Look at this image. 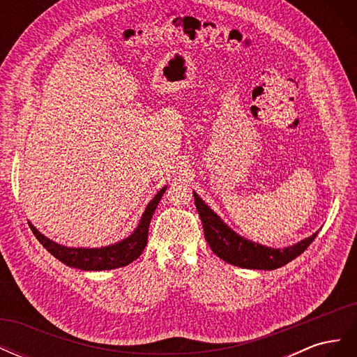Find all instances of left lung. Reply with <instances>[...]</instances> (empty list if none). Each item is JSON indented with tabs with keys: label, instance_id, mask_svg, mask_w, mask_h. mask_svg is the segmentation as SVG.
<instances>
[{
	"label": "left lung",
	"instance_id": "obj_1",
	"mask_svg": "<svg viewBox=\"0 0 357 357\" xmlns=\"http://www.w3.org/2000/svg\"><path fill=\"white\" fill-rule=\"evenodd\" d=\"M195 205L202 222L204 235L214 255H218L225 262L235 266L248 269H277L294 261L301 253L307 250V247L314 241L319 232L312 234L308 238L302 240L294 245L284 248H271L259 243H253L244 238L235 231H232L218 214H215L207 204H205L193 192Z\"/></svg>",
	"mask_w": 357,
	"mask_h": 357
}]
</instances>
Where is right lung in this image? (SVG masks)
<instances>
[{
    "instance_id": "1",
    "label": "right lung",
    "mask_w": 357,
    "mask_h": 357,
    "mask_svg": "<svg viewBox=\"0 0 357 357\" xmlns=\"http://www.w3.org/2000/svg\"><path fill=\"white\" fill-rule=\"evenodd\" d=\"M167 190V186L162 188L155 198L147 204V207L139 219V223L134 232L126 236L125 240L114 243L112 245H105L100 248H83V247H67L61 245L55 241L49 240L47 236L38 232L34 226H31L32 232L37 236V240L43 244L46 250L55 256L58 261L68 266L83 269V271H105V269H114L126 266L143 253L147 244L149 236V226L150 220L153 218V213L158 207V204Z\"/></svg>"
}]
</instances>
